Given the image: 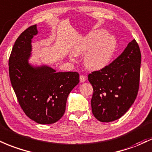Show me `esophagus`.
<instances>
[{
  "label": "esophagus",
  "mask_w": 152,
  "mask_h": 152,
  "mask_svg": "<svg viewBox=\"0 0 152 152\" xmlns=\"http://www.w3.org/2000/svg\"><path fill=\"white\" fill-rule=\"evenodd\" d=\"M86 77L85 76H84V75H81V76H80V81H81V83L84 82V81H86Z\"/></svg>",
  "instance_id": "34e87169"
}]
</instances>
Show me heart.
<instances>
[{"mask_svg": "<svg viewBox=\"0 0 152 152\" xmlns=\"http://www.w3.org/2000/svg\"><path fill=\"white\" fill-rule=\"evenodd\" d=\"M116 47L117 41L114 37L104 29H96L88 33L75 45L69 58L75 62L76 56L84 54V64L88 69L100 70L110 62Z\"/></svg>", "mask_w": 152, "mask_h": 152, "instance_id": "1", "label": "heart"}]
</instances>
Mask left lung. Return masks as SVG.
Here are the masks:
<instances>
[{
    "instance_id": "8db88e82",
    "label": "left lung",
    "mask_w": 152,
    "mask_h": 152,
    "mask_svg": "<svg viewBox=\"0 0 152 152\" xmlns=\"http://www.w3.org/2000/svg\"><path fill=\"white\" fill-rule=\"evenodd\" d=\"M141 51L135 39L109 66L88 76L93 86L94 116L109 123L121 118L134 102L139 86Z\"/></svg>"
}]
</instances>
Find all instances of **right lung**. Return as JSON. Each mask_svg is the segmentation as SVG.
Listing matches in <instances>:
<instances>
[{
    "mask_svg": "<svg viewBox=\"0 0 152 152\" xmlns=\"http://www.w3.org/2000/svg\"><path fill=\"white\" fill-rule=\"evenodd\" d=\"M38 33L37 25L29 26L15 42L8 61L9 76L25 114L39 124H52L64 114L68 94L79 84V74L31 64V42Z\"/></svg>",
    "mask_w": 152,
    "mask_h": 152,
    "instance_id": "add662e5",
    "label": "right lung"
}]
</instances>
